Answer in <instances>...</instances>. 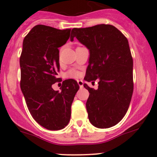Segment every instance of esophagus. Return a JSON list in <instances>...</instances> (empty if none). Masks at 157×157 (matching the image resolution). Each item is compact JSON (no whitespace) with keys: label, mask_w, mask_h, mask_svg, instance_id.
Masks as SVG:
<instances>
[{"label":"esophagus","mask_w":157,"mask_h":157,"mask_svg":"<svg viewBox=\"0 0 157 157\" xmlns=\"http://www.w3.org/2000/svg\"><path fill=\"white\" fill-rule=\"evenodd\" d=\"M77 82H78V85H79V87H83V84H84L83 81H82V80H78V81H77Z\"/></svg>","instance_id":"esophagus-1"}]
</instances>
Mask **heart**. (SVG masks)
<instances>
[{
    "label": "heart",
    "mask_w": 157,
    "mask_h": 157,
    "mask_svg": "<svg viewBox=\"0 0 157 157\" xmlns=\"http://www.w3.org/2000/svg\"><path fill=\"white\" fill-rule=\"evenodd\" d=\"M79 72L78 71L75 70H70V71H68L66 73V76L67 78H75L79 77Z\"/></svg>",
    "instance_id": "b5f03b06"
}]
</instances>
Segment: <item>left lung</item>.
<instances>
[{"mask_svg":"<svg viewBox=\"0 0 157 157\" xmlns=\"http://www.w3.org/2000/svg\"><path fill=\"white\" fill-rule=\"evenodd\" d=\"M77 40L89 50L85 80L99 79L98 89L84 87L90 95L86 102L92 125L100 129L112 127L125 116L133 92V60L129 42L111 25L73 28L70 40Z\"/></svg>","mask_w":157,"mask_h":157,"instance_id":"obj_1","label":"left lung"}]
</instances>
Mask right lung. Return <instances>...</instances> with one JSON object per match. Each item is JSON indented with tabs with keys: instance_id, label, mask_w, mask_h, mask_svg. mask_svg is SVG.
Wrapping results in <instances>:
<instances>
[{
	"instance_id": "right-lung-1",
	"label": "right lung",
	"mask_w": 157,
	"mask_h": 157,
	"mask_svg": "<svg viewBox=\"0 0 157 157\" xmlns=\"http://www.w3.org/2000/svg\"><path fill=\"white\" fill-rule=\"evenodd\" d=\"M70 31L38 25L23 40L19 61L21 92L33 119L49 130L62 129L68 124L79 89L73 79L63 81L60 92L52 87L61 82L56 77L60 70L58 48L67 43Z\"/></svg>"
}]
</instances>
